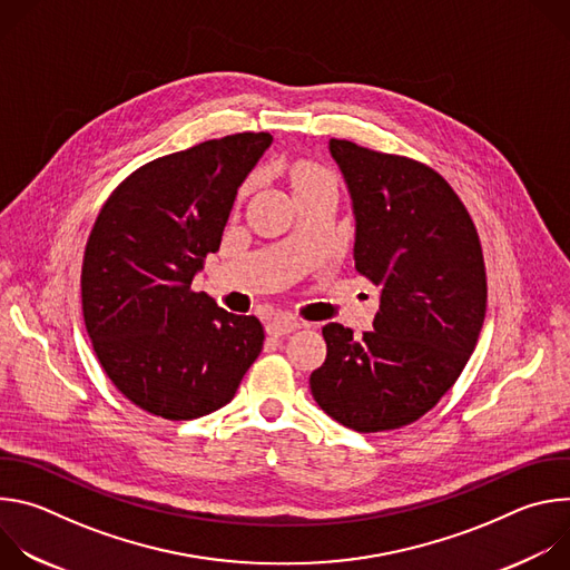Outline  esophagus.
I'll return each mask as SVG.
<instances>
[{"label": "esophagus", "instance_id": "1", "mask_svg": "<svg viewBox=\"0 0 570 570\" xmlns=\"http://www.w3.org/2000/svg\"><path fill=\"white\" fill-rule=\"evenodd\" d=\"M295 330H299V322L293 320V317H275V320H271V322L266 324V332H268V336H273V338L288 336V334H293Z\"/></svg>", "mask_w": 570, "mask_h": 570}]
</instances>
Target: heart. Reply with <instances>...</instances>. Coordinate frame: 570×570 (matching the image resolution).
Wrapping results in <instances>:
<instances>
[{
  "label": "heart",
  "instance_id": "heart-1",
  "mask_svg": "<svg viewBox=\"0 0 570 570\" xmlns=\"http://www.w3.org/2000/svg\"><path fill=\"white\" fill-rule=\"evenodd\" d=\"M322 178H330L327 174L324 171H320V169H315V167H302L299 171H297V187L299 185H306V183H313V180H322Z\"/></svg>",
  "mask_w": 570,
  "mask_h": 570
}]
</instances>
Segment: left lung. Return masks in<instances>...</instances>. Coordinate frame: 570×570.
<instances>
[{
    "mask_svg": "<svg viewBox=\"0 0 570 570\" xmlns=\"http://www.w3.org/2000/svg\"><path fill=\"white\" fill-rule=\"evenodd\" d=\"M330 150L356 216L354 264L381 286L374 330L322 327L311 374L320 409L358 433L409 426L462 374L484 322L487 275L475 225L451 185L417 159L350 139Z\"/></svg>",
    "mask_w": 570,
    "mask_h": 570,
    "instance_id": "obj_1",
    "label": "left lung"
}]
</instances>
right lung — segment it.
<instances>
[{
  "mask_svg": "<svg viewBox=\"0 0 570 570\" xmlns=\"http://www.w3.org/2000/svg\"><path fill=\"white\" fill-rule=\"evenodd\" d=\"M271 141L236 132L150 159L95 220L80 271L86 330L115 387L150 415L218 411L262 354V322L227 313L191 282Z\"/></svg>",
  "mask_w": 570,
  "mask_h": 570,
  "instance_id": "right-lung-1",
  "label": "right lung"
}]
</instances>
